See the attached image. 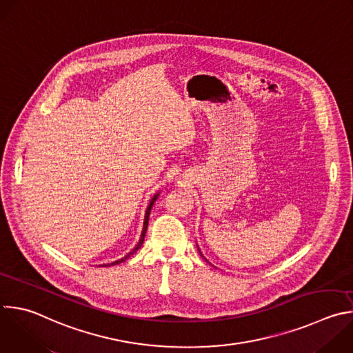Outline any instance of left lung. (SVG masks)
<instances>
[{
	"mask_svg": "<svg viewBox=\"0 0 353 353\" xmlns=\"http://www.w3.org/2000/svg\"><path fill=\"white\" fill-rule=\"evenodd\" d=\"M198 251H199V248H198ZM199 254H201V251H199ZM201 255H202V254H201ZM202 256H203V255H202ZM203 259H205V258H203ZM206 262H208V261H206Z\"/></svg>",
	"mask_w": 353,
	"mask_h": 353,
	"instance_id": "left-lung-1",
	"label": "left lung"
}]
</instances>
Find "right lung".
<instances>
[{
  "instance_id": "right-lung-1",
  "label": "right lung",
  "mask_w": 353,
  "mask_h": 353,
  "mask_svg": "<svg viewBox=\"0 0 353 353\" xmlns=\"http://www.w3.org/2000/svg\"><path fill=\"white\" fill-rule=\"evenodd\" d=\"M158 196H159V192H157L154 196H152V199L150 201V205L147 206V210H145V216H144V225H143V231H141V237H140V240H139V244L125 256V258H122V259H119V261H114V262H112V263H108V265H101V266H114V265H119V263H122V262H125L126 259H129L133 254H136L140 248H141V245H143V243H144V237H145V232H147V227H148V220H150V213H151V208H152V205H154V202L158 199Z\"/></svg>"
}]
</instances>
